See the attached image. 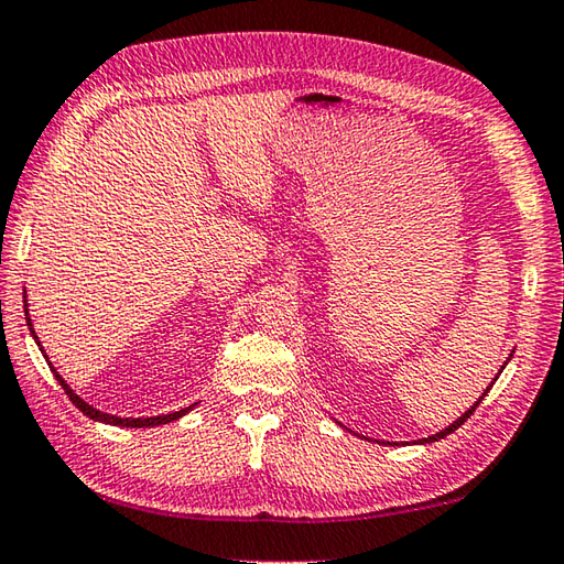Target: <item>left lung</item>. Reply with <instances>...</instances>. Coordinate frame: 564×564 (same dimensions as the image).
Listing matches in <instances>:
<instances>
[{
  "instance_id": "obj_1",
  "label": "left lung",
  "mask_w": 564,
  "mask_h": 564,
  "mask_svg": "<svg viewBox=\"0 0 564 564\" xmlns=\"http://www.w3.org/2000/svg\"><path fill=\"white\" fill-rule=\"evenodd\" d=\"M490 387H494V382H490ZM488 394V389H486V392H484V397ZM484 397H480L478 399V402L474 404V406H470V409H466V414H460L458 419H456V422L454 424H448L446 429H442V432H438V434H434V436H429V438H422V444H432V442H438V438H444V436H448V434H452V432H456V429L460 426V424H464L466 422V419L470 416V414H474L476 412V406L480 404V402H484Z\"/></svg>"
}]
</instances>
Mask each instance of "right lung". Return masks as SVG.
<instances>
[{"mask_svg":"<svg viewBox=\"0 0 564 564\" xmlns=\"http://www.w3.org/2000/svg\"><path fill=\"white\" fill-rule=\"evenodd\" d=\"M24 313H26V325H29V330H32V335H34V340H36V345H39V337H36V333H34V327H32V317H29V308H26V295H24ZM41 347V345H39ZM41 352H44V347H41ZM46 357V355H44ZM46 362H48V357H46ZM51 365V362H48ZM51 370H54V367H51ZM54 375H56V380H58V384L64 387V392L68 394V399L70 402H74L80 412H84L86 416H90L94 419V422H106V424H112V426H130V429H140V426H160V424H167V422H175V419H180V416H184L187 412H192L194 406L197 404H189V406H184V409H180V412H172V414H162V416H145V419H122V416H112V414H106V412H98V409H94L90 406L88 402H84V399H80L74 389H70L66 382H64V377H61L56 370H54Z\"/></svg>","mask_w":564,"mask_h":564,"instance_id":"1","label":"right lung"}]
</instances>
